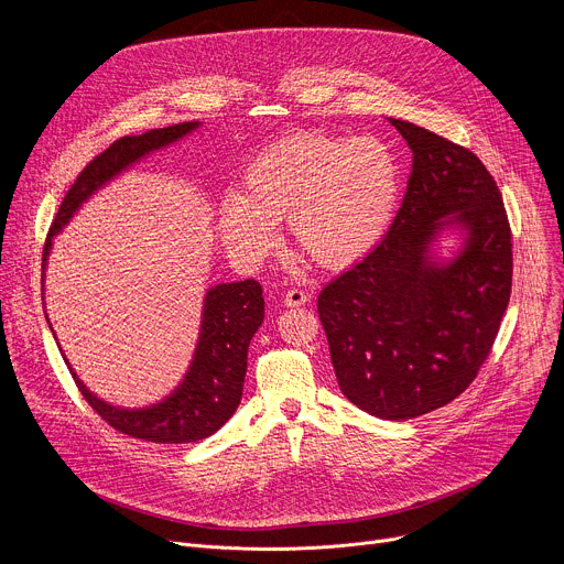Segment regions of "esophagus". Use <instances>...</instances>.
Wrapping results in <instances>:
<instances>
[{
    "mask_svg": "<svg viewBox=\"0 0 564 564\" xmlns=\"http://www.w3.org/2000/svg\"><path fill=\"white\" fill-rule=\"evenodd\" d=\"M307 301H310V296H307L303 290H299V288L288 290L285 296H283V303H285L288 307H299V305H305Z\"/></svg>",
    "mask_w": 564,
    "mask_h": 564,
    "instance_id": "obj_1",
    "label": "esophagus"
}]
</instances>
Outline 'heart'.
<instances>
[{
	"instance_id": "b5f03b06",
	"label": "heart",
	"mask_w": 564,
	"mask_h": 564,
	"mask_svg": "<svg viewBox=\"0 0 564 564\" xmlns=\"http://www.w3.org/2000/svg\"><path fill=\"white\" fill-rule=\"evenodd\" d=\"M399 183L397 158L379 138L296 133L252 160L243 192L231 189L220 198L218 229L231 257L261 265L276 243V220L285 218L299 243L294 263L312 257L321 268L339 270L381 238Z\"/></svg>"
}]
</instances>
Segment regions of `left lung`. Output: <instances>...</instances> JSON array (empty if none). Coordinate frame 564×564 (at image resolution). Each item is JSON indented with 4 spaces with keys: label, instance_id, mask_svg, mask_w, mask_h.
Wrapping results in <instances>:
<instances>
[{
    "label": "left lung",
    "instance_id": "obj_1",
    "mask_svg": "<svg viewBox=\"0 0 564 564\" xmlns=\"http://www.w3.org/2000/svg\"><path fill=\"white\" fill-rule=\"evenodd\" d=\"M413 151L401 207L381 243L318 294L335 375L352 404L379 420L446 406L477 377L511 296L513 252L502 194L481 160L390 118ZM463 246L434 257L442 230Z\"/></svg>",
    "mask_w": 564,
    "mask_h": 564
}]
</instances>
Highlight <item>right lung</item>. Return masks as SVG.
I'll return each instance as SVG.
<instances>
[{
	"instance_id": "obj_1",
	"label": "right lung",
	"mask_w": 564,
	"mask_h": 564,
	"mask_svg": "<svg viewBox=\"0 0 564 564\" xmlns=\"http://www.w3.org/2000/svg\"><path fill=\"white\" fill-rule=\"evenodd\" d=\"M198 127V122H181L165 129H151L142 135H124L96 155L79 172L53 218L44 243L42 272L53 248V236L66 227L83 203L149 153L183 140ZM263 290L254 279L209 288L203 303L198 344L185 379L170 397L144 409L107 404L79 381L70 366L68 368L89 406L116 431L155 444L198 442L214 435L238 409L248 370V348L263 324Z\"/></svg>"
}]
</instances>
